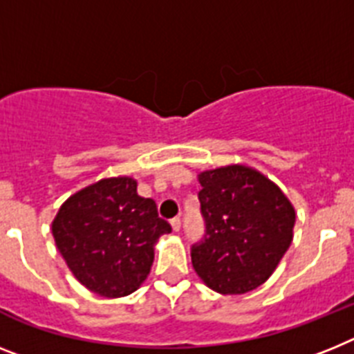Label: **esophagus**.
<instances>
[{"label": "esophagus", "instance_id": "obj_1", "mask_svg": "<svg viewBox=\"0 0 354 354\" xmlns=\"http://www.w3.org/2000/svg\"><path fill=\"white\" fill-rule=\"evenodd\" d=\"M171 227L174 232H180V228H182V219L180 218H172L171 219Z\"/></svg>", "mask_w": 354, "mask_h": 354}]
</instances>
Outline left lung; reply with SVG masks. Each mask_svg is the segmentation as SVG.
Wrapping results in <instances>:
<instances>
[{"label": "left lung", "instance_id": "left-lung-1", "mask_svg": "<svg viewBox=\"0 0 354 354\" xmlns=\"http://www.w3.org/2000/svg\"><path fill=\"white\" fill-rule=\"evenodd\" d=\"M205 236L191 246L201 281L223 295L252 292L292 245L295 210L261 172L228 165L200 174Z\"/></svg>", "mask_w": 354, "mask_h": 354}]
</instances>
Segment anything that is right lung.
<instances>
[{"label":"right lung","instance_id":"add662e5","mask_svg":"<svg viewBox=\"0 0 354 354\" xmlns=\"http://www.w3.org/2000/svg\"><path fill=\"white\" fill-rule=\"evenodd\" d=\"M172 228L133 178H108L64 201L52 223L59 252L77 281L97 295L124 297L140 286L153 245Z\"/></svg>","mask_w":354,"mask_h":354}]
</instances>
